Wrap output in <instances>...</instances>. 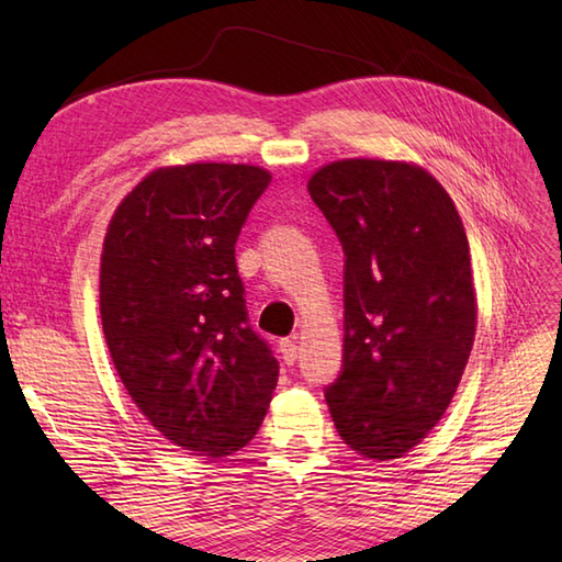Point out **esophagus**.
I'll return each instance as SVG.
<instances>
[{
	"mask_svg": "<svg viewBox=\"0 0 562 562\" xmlns=\"http://www.w3.org/2000/svg\"><path fill=\"white\" fill-rule=\"evenodd\" d=\"M280 352H282V360L284 362L294 364V360H296V342L292 338L280 340Z\"/></svg>",
	"mask_w": 562,
	"mask_h": 562,
	"instance_id": "34e87169",
	"label": "esophagus"
}]
</instances>
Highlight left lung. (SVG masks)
<instances>
[{"label":"left lung","mask_w":562,"mask_h":562,"mask_svg":"<svg viewBox=\"0 0 562 562\" xmlns=\"http://www.w3.org/2000/svg\"><path fill=\"white\" fill-rule=\"evenodd\" d=\"M306 188L345 250L330 417L364 459H401L447 413L473 348L479 304L463 222L445 186L413 161H330Z\"/></svg>","instance_id":"1"}]
</instances>
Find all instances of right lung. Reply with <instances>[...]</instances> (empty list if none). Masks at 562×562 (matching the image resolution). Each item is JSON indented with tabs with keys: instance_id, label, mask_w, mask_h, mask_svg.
I'll return each instance as SVG.
<instances>
[{
	"instance_id": "add662e5",
	"label": "right lung",
	"mask_w": 562,
	"mask_h": 562,
	"mask_svg": "<svg viewBox=\"0 0 562 562\" xmlns=\"http://www.w3.org/2000/svg\"><path fill=\"white\" fill-rule=\"evenodd\" d=\"M270 178L250 164L161 166L105 229L99 296L115 372L151 427L195 457L244 449L278 386L234 258Z\"/></svg>"
}]
</instances>
